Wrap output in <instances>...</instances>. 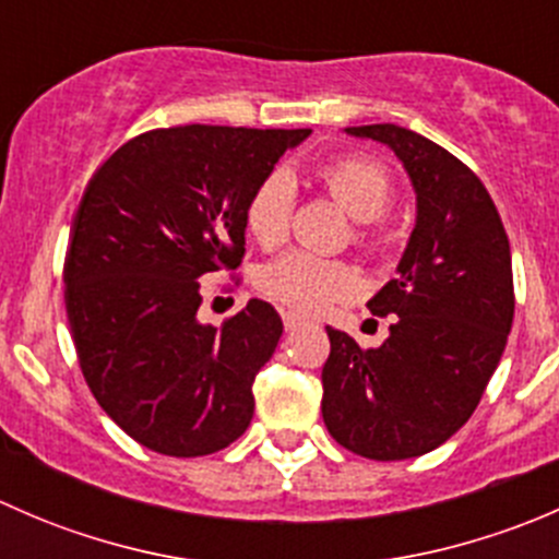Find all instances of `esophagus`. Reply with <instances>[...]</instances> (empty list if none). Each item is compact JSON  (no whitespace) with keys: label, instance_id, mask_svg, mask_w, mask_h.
I'll return each instance as SVG.
<instances>
[{"label":"esophagus","instance_id":"obj_1","mask_svg":"<svg viewBox=\"0 0 559 559\" xmlns=\"http://www.w3.org/2000/svg\"><path fill=\"white\" fill-rule=\"evenodd\" d=\"M306 324H308L306 316H300V313H295V311H286V313H284V326H286V332H295V330H300V326H306Z\"/></svg>","mask_w":559,"mask_h":559}]
</instances>
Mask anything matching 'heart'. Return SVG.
<instances>
[{
    "label": "heart",
    "instance_id": "obj_1",
    "mask_svg": "<svg viewBox=\"0 0 559 559\" xmlns=\"http://www.w3.org/2000/svg\"><path fill=\"white\" fill-rule=\"evenodd\" d=\"M337 205L359 222V243H373V235L365 227L376 222L392 205V180L376 162L368 159H335L319 170ZM297 186L286 170L264 175L251 191L246 205V227L259 246L273 248L284 243L289 235L292 211H295ZM257 286L264 297L302 313H319L332 302L346 300L357 292V273L346 262L319 257L311 251H289L264 264L257 275Z\"/></svg>",
    "mask_w": 559,
    "mask_h": 559
}]
</instances>
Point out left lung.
I'll list each match as a JSON object with an SVG mask.
<instances>
[{
	"mask_svg": "<svg viewBox=\"0 0 559 559\" xmlns=\"http://www.w3.org/2000/svg\"><path fill=\"white\" fill-rule=\"evenodd\" d=\"M386 145L416 194L397 278L368 300L392 316L379 348L326 326L321 416L341 447L368 460L421 456L471 419L514 319L511 246L492 197L456 156L397 127H348Z\"/></svg>",
	"mask_w": 559,
	"mask_h": 559,
	"instance_id": "8db88e82",
	"label": "left lung"
}]
</instances>
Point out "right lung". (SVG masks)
<instances>
[{
    "mask_svg": "<svg viewBox=\"0 0 559 559\" xmlns=\"http://www.w3.org/2000/svg\"><path fill=\"white\" fill-rule=\"evenodd\" d=\"M311 129H154L88 180L64 259L67 319L105 414L151 452L202 456L251 425L253 379L281 341L264 300L200 321V278L235 270L246 205Z\"/></svg>",
    "mask_w": 559,
    "mask_h": 559,
    "instance_id": "add662e5",
    "label": "right lung"
}]
</instances>
